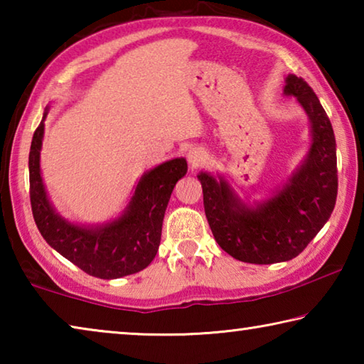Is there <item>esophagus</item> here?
I'll use <instances>...</instances> for the list:
<instances>
[{"mask_svg": "<svg viewBox=\"0 0 364 364\" xmlns=\"http://www.w3.org/2000/svg\"><path fill=\"white\" fill-rule=\"evenodd\" d=\"M208 160V152L204 149V147H191L188 151V162H189V167L196 170L199 167H204Z\"/></svg>", "mask_w": 364, "mask_h": 364, "instance_id": "34e87169", "label": "esophagus"}]
</instances>
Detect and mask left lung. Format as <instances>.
Here are the masks:
<instances>
[{"mask_svg":"<svg viewBox=\"0 0 364 364\" xmlns=\"http://www.w3.org/2000/svg\"><path fill=\"white\" fill-rule=\"evenodd\" d=\"M284 96H294L305 110L311 143L281 188L250 205L223 175H197L215 241L226 254L245 263L292 260L326 225L336 205L337 156L329 117L304 78L287 75Z\"/></svg>","mask_w":364,"mask_h":364,"instance_id":"obj_1","label":"left lung"}]
</instances>
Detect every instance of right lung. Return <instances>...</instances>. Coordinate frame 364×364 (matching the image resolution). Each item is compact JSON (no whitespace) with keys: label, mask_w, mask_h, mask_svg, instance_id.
I'll use <instances>...</instances> for the list:
<instances>
[{"label":"right lung","mask_w":364,"mask_h":364,"mask_svg":"<svg viewBox=\"0 0 364 364\" xmlns=\"http://www.w3.org/2000/svg\"><path fill=\"white\" fill-rule=\"evenodd\" d=\"M48 112L49 106L33 133L28 156L30 202L41 236L95 278L117 279L144 269L159 250L164 215L176 181L186 175V159H171L146 171L120 217L101 225L72 223L54 208L41 178L40 151Z\"/></svg>","instance_id":"1"}]
</instances>
